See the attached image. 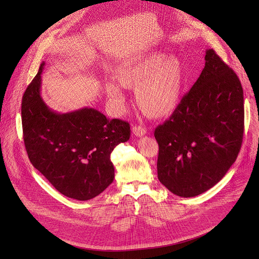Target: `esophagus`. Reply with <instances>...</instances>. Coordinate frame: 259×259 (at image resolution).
Here are the masks:
<instances>
[{
  "mask_svg": "<svg viewBox=\"0 0 259 259\" xmlns=\"http://www.w3.org/2000/svg\"><path fill=\"white\" fill-rule=\"evenodd\" d=\"M132 132H133V134L135 135V137L142 138L147 133V129L142 127V126H133L132 127Z\"/></svg>",
  "mask_w": 259,
  "mask_h": 259,
  "instance_id": "obj_1",
  "label": "esophagus"
}]
</instances>
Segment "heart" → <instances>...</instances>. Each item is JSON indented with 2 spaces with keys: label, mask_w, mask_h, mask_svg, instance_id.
<instances>
[{
  "label": "heart",
  "mask_w": 259,
  "mask_h": 259,
  "mask_svg": "<svg viewBox=\"0 0 259 259\" xmlns=\"http://www.w3.org/2000/svg\"><path fill=\"white\" fill-rule=\"evenodd\" d=\"M115 79L117 84L106 85V93L117 112L125 105L121 87L135 89V101L144 114L161 118L172 114L180 104L185 67L179 58L152 51L118 67Z\"/></svg>",
  "instance_id": "obj_1"
}]
</instances>
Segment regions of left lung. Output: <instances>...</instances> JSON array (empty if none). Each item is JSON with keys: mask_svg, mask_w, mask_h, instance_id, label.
<instances>
[{"mask_svg": "<svg viewBox=\"0 0 259 259\" xmlns=\"http://www.w3.org/2000/svg\"><path fill=\"white\" fill-rule=\"evenodd\" d=\"M173 114L159 125L157 178L169 191L194 197L219 183L239 153L243 91L236 73L213 49Z\"/></svg>", "mask_w": 259, "mask_h": 259, "instance_id": "left-lung-1", "label": "left lung"}]
</instances>
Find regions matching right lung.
<instances>
[{
    "instance_id": "add662e5",
    "label": "right lung",
    "mask_w": 259,
    "mask_h": 259,
    "mask_svg": "<svg viewBox=\"0 0 259 259\" xmlns=\"http://www.w3.org/2000/svg\"><path fill=\"white\" fill-rule=\"evenodd\" d=\"M45 63L22 99L23 138L32 166L63 195L89 200L113 182V149L130 138V126L93 108L58 113L40 97Z\"/></svg>"
}]
</instances>
